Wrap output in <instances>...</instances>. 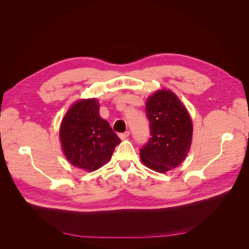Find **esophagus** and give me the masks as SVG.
<instances>
[{
  "instance_id": "1",
  "label": "esophagus",
  "mask_w": 249,
  "mask_h": 249,
  "mask_svg": "<svg viewBox=\"0 0 249 249\" xmlns=\"http://www.w3.org/2000/svg\"><path fill=\"white\" fill-rule=\"evenodd\" d=\"M118 136H119L120 139H125V138H127V137L130 136V132L126 131L124 133H120V134H118Z\"/></svg>"
}]
</instances>
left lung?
<instances>
[{"instance_id": "8db88e82", "label": "left lung", "mask_w": 249, "mask_h": 249, "mask_svg": "<svg viewBox=\"0 0 249 249\" xmlns=\"http://www.w3.org/2000/svg\"><path fill=\"white\" fill-rule=\"evenodd\" d=\"M150 137L140 149L143 164L157 172L178 167L189 152L193 125L178 97L170 90H158L146 101Z\"/></svg>"}]
</instances>
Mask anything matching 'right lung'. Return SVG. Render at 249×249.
Returning <instances> with one entry per match:
<instances>
[{"label": "right lung", "mask_w": 249, "mask_h": 249, "mask_svg": "<svg viewBox=\"0 0 249 249\" xmlns=\"http://www.w3.org/2000/svg\"><path fill=\"white\" fill-rule=\"evenodd\" d=\"M60 141L67 161L86 171L106 164L120 139L100 116L99 101L80 100L66 112L60 126Z\"/></svg>", "instance_id": "1"}]
</instances>
